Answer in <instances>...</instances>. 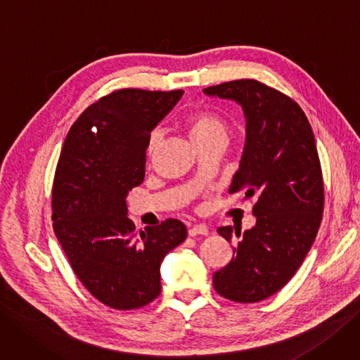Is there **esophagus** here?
Returning a JSON list of instances; mask_svg holds the SVG:
<instances>
[{
  "label": "esophagus",
  "mask_w": 360,
  "mask_h": 360,
  "mask_svg": "<svg viewBox=\"0 0 360 360\" xmlns=\"http://www.w3.org/2000/svg\"><path fill=\"white\" fill-rule=\"evenodd\" d=\"M198 234H202V236H207L209 234V229L206 227L205 224H197V225H194V227H191L188 230V236H191V237H195Z\"/></svg>",
  "instance_id": "34e87169"
}]
</instances>
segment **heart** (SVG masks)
<instances>
[{
	"mask_svg": "<svg viewBox=\"0 0 360 360\" xmlns=\"http://www.w3.org/2000/svg\"><path fill=\"white\" fill-rule=\"evenodd\" d=\"M185 126H187L188 135L195 146H200L209 142L217 141H227L229 138V126L224 120L212 112H194L185 120ZM162 138V133L158 130H154L150 138L148 143H146V151L148 154H153L155 146Z\"/></svg>",
	"mask_w": 360,
	"mask_h": 360,
	"instance_id": "b5f03b06",
	"label": "heart"
}]
</instances>
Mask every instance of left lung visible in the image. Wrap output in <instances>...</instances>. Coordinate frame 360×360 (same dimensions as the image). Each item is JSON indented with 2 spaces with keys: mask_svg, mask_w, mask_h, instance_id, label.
<instances>
[{
  "mask_svg": "<svg viewBox=\"0 0 360 360\" xmlns=\"http://www.w3.org/2000/svg\"><path fill=\"white\" fill-rule=\"evenodd\" d=\"M231 99L246 117V143L230 194L255 197L257 224L215 271L214 288L234 302H258L281 290L314 242L323 214V179L311 126L301 106L257 79H234L203 90ZM218 233L231 242L233 229Z\"/></svg>",
  "mask_w": 360,
  "mask_h": 360,
  "instance_id": "8db88e82",
  "label": "left lung"
}]
</instances>
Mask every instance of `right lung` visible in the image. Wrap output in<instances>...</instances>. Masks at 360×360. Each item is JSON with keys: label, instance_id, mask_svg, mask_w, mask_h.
<instances>
[{"label": "right lung", "instance_id": "add662e5", "mask_svg": "<svg viewBox=\"0 0 360 360\" xmlns=\"http://www.w3.org/2000/svg\"><path fill=\"white\" fill-rule=\"evenodd\" d=\"M182 90L120 89L91 103L63 142L53 181V229L79 282L102 304L133 310L160 292V265L187 238L166 219L139 234L127 218V193L145 178L151 130Z\"/></svg>", "mask_w": 360, "mask_h": 360}]
</instances>
